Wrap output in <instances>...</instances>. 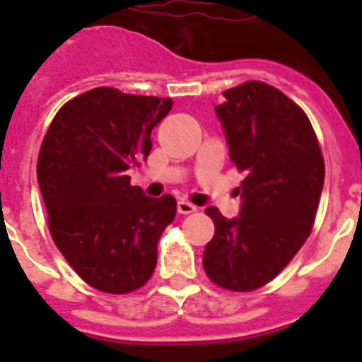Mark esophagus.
I'll return each instance as SVG.
<instances>
[{
	"mask_svg": "<svg viewBox=\"0 0 362 362\" xmlns=\"http://www.w3.org/2000/svg\"><path fill=\"white\" fill-rule=\"evenodd\" d=\"M176 209H178V214H193V212H197V206L189 203V201H184V199L178 201Z\"/></svg>",
	"mask_w": 362,
	"mask_h": 362,
	"instance_id": "obj_1",
	"label": "esophagus"
}]
</instances>
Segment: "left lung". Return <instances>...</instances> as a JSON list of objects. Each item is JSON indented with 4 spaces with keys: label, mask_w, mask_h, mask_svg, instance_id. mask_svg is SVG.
<instances>
[{
    "label": "left lung",
    "mask_w": 362,
    "mask_h": 362,
    "mask_svg": "<svg viewBox=\"0 0 362 362\" xmlns=\"http://www.w3.org/2000/svg\"><path fill=\"white\" fill-rule=\"evenodd\" d=\"M216 115L229 156L246 173L240 216L227 220L216 206L204 246V272L229 291H253L274 280L314 227L325 161L308 116L278 88L247 81L223 92Z\"/></svg>",
    "instance_id": "obj_1"
}]
</instances>
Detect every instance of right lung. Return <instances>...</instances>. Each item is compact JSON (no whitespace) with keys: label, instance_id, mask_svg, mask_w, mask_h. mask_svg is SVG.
I'll return each instance as SVG.
<instances>
[{"label":"right lung","instance_id":"right-lung-1","mask_svg":"<svg viewBox=\"0 0 362 362\" xmlns=\"http://www.w3.org/2000/svg\"><path fill=\"white\" fill-rule=\"evenodd\" d=\"M173 99L101 86L58 110L37 158L48 229L71 269L98 291L125 295L153 274L176 199L146 197L127 169L152 150Z\"/></svg>","mask_w":362,"mask_h":362}]
</instances>
